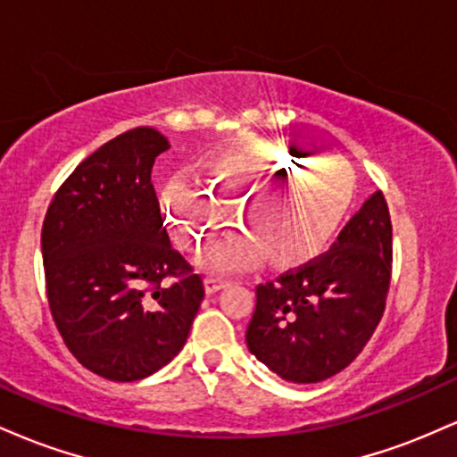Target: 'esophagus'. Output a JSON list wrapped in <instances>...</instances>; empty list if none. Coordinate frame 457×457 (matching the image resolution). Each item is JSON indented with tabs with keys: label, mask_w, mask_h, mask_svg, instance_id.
I'll use <instances>...</instances> for the list:
<instances>
[{
	"label": "esophagus",
	"mask_w": 457,
	"mask_h": 457,
	"mask_svg": "<svg viewBox=\"0 0 457 457\" xmlns=\"http://www.w3.org/2000/svg\"><path fill=\"white\" fill-rule=\"evenodd\" d=\"M204 286H206V292L208 295H214V292H219L221 287L228 286V281L221 279V277H206V281H204Z\"/></svg>",
	"instance_id": "1"
}]
</instances>
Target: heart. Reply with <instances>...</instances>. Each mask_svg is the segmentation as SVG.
<instances>
[{"label": "heart", "instance_id": "obj_1", "mask_svg": "<svg viewBox=\"0 0 457 457\" xmlns=\"http://www.w3.org/2000/svg\"><path fill=\"white\" fill-rule=\"evenodd\" d=\"M318 155L301 141L277 139L221 156L211 170V192L191 178H174L162 208L176 243L199 251L236 212L245 234L211 246L204 253L208 269H243L260 255L272 269L309 264L339 232L356 191L348 161Z\"/></svg>", "mask_w": 457, "mask_h": 457}]
</instances>
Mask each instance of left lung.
<instances>
[{"label":"left lung","instance_id":"8db88e82","mask_svg":"<svg viewBox=\"0 0 457 457\" xmlns=\"http://www.w3.org/2000/svg\"><path fill=\"white\" fill-rule=\"evenodd\" d=\"M391 262L389 206L376 191L327 253L255 287L246 327L251 354L298 385L339 374L361 354L385 313Z\"/></svg>","mask_w":457,"mask_h":457}]
</instances>
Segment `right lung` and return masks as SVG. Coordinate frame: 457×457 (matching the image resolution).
Returning a JSON list of instances; mask_svg holds the SVG:
<instances>
[{
    "label": "right lung",
    "instance_id": "add662e5",
    "mask_svg": "<svg viewBox=\"0 0 457 457\" xmlns=\"http://www.w3.org/2000/svg\"><path fill=\"white\" fill-rule=\"evenodd\" d=\"M167 148L150 127L107 141L57 188L43 223L55 327L79 363L113 382L170 363L204 301L202 277L171 246L150 180Z\"/></svg>",
    "mask_w": 457,
    "mask_h": 457
}]
</instances>
